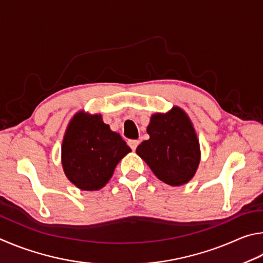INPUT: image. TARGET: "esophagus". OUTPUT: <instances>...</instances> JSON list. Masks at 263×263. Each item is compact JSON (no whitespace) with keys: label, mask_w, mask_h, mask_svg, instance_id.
Listing matches in <instances>:
<instances>
[{"label":"esophagus","mask_w":263,"mask_h":263,"mask_svg":"<svg viewBox=\"0 0 263 263\" xmlns=\"http://www.w3.org/2000/svg\"><path fill=\"white\" fill-rule=\"evenodd\" d=\"M128 144H129V146H130V148H132V150H136L137 145L140 144V141H129Z\"/></svg>","instance_id":"34e87169"}]
</instances>
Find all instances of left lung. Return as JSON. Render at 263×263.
Returning a JSON list of instances; mask_svg holds the SVG:
<instances>
[{"instance_id":"obj_1","label":"left lung","mask_w":263,"mask_h":263,"mask_svg":"<svg viewBox=\"0 0 263 263\" xmlns=\"http://www.w3.org/2000/svg\"><path fill=\"white\" fill-rule=\"evenodd\" d=\"M146 132L150 139L137 146L136 154L155 176L170 186L190 182L199 167L201 150L195 128L185 110L173 106L166 113L153 114Z\"/></svg>"}]
</instances>
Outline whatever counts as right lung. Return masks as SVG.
I'll use <instances>...</instances> for the list:
<instances>
[{
	"label": "right lung",
	"mask_w": 263,
	"mask_h": 263,
	"mask_svg": "<svg viewBox=\"0 0 263 263\" xmlns=\"http://www.w3.org/2000/svg\"><path fill=\"white\" fill-rule=\"evenodd\" d=\"M132 149L110 130L101 114L78 110L69 121L61 145L68 180L82 191H99L112 178L120 160Z\"/></svg>",
	"instance_id": "right-lung-1"
}]
</instances>
